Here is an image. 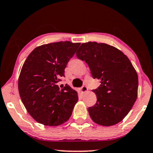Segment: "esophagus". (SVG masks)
Listing matches in <instances>:
<instances>
[{"instance_id": "34e87169", "label": "esophagus", "mask_w": 153, "mask_h": 153, "mask_svg": "<svg viewBox=\"0 0 153 153\" xmlns=\"http://www.w3.org/2000/svg\"><path fill=\"white\" fill-rule=\"evenodd\" d=\"M87 91H88V87L85 85H83L82 88H80V92H82V93H85V92H86Z\"/></svg>"}]
</instances>
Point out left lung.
Segmentation results:
<instances>
[{
    "label": "left lung",
    "mask_w": 153,
    "mask_h": 153,
    "mask_svg": "<svg viewBox=\"0 0 153 153\" xmlns=\"http://www.w3.org/2000/svg\"><path fill=\"white\" fill-rule=\"evenodd\" d=\"M76 56L88 63L92 77L101 80L93 90L96 104L88 108L91 119L104 126L119 123L138 96V74L130 60L117 48L95 42L81 44Z\"/></svg>",
    "instance_id": "obj_1"
}]
</instances>
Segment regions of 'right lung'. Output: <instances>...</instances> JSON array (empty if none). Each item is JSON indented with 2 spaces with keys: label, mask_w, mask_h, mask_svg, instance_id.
<instances>
[{
  "label": "right lung",
  "mask_w": 153,
  "mask_h": 153,
  "mask_svg": "<svg viewBox=\"0 0 153 153\" xmlns=\"http://www.w3.org/2000/svg\"><path fill=\"white\" fill-rule=\"evenodd\" d=\"M80 43L68 41L37 46L25 60L18 79L21 100L31 117L45 126L67 121L78 100V93L66 84L57 85Z\"/></svg>",
  "instance_id": "add662e5"
}]
</instances>
